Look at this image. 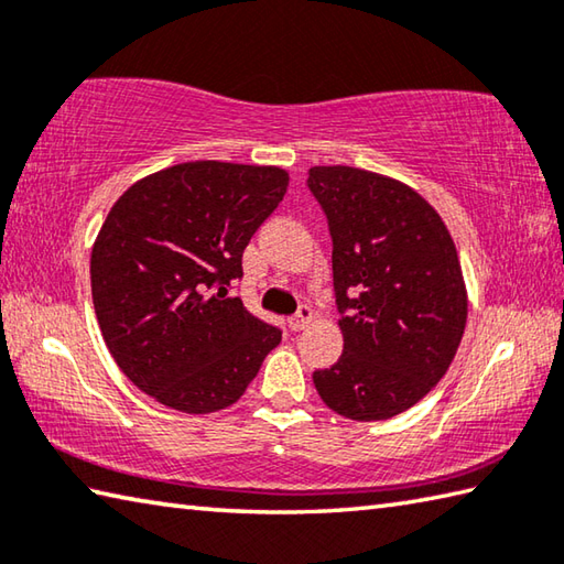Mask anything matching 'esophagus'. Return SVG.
Masks as SVG:
<instances>
[{
  "mask_svg": "<svg viewBox=\"0 0 564 564\" xmlns=\"http://www.w3.org/2000/svg\"><path fill=\"white\" fill-rule=\"evenodd\" d=\"M311 321H313L311 305H301L299 313L289 317V327H291V330H305V327L311 325Z\"/></svg>",
  "mask_w": 564,
  "mask_h": 564,
  "instance_id": "34e87169",
  "label": "esophagus"
}]
</instances>
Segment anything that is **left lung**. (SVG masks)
Segmentation results:
<instances>
[{
  "label": "left lung",
  "instance_id": "1",
  "mask_svg": "<svg viewBox=\"0 0 564 564\" xmlns=\"http://www.w3.org/2000/svg\"><path fill=\"white\" fill-rule=\"evenodd\" d=\"M333 237L343 355L313 372L323 402L355 422L406 412L446 375L468 317L458 251L444 219L394 177L311 167Z\"/></svg>",
  "mask_w": 564,
  "mask_h": 564
}]
</instances>
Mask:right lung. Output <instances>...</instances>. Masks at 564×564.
<instances>
[{
    "label": "right lung",
    "mask_w": 564,
    "mask_h": 564,
    "mask_svg": "<svg viewBox=\"0 0 564 564\" xmlns=\"http://www.w3.org/2000/svg\"><path fill=\"white\" fill-rule=\"evenodd\" d=\"M289 172L197 160L152 172L120 194L90 251V291L122 375L184 414L231 406L281 330L229 299L256 229Z\"/></svg>",
    "instance_id": "add662e5"
}]
</instances>
